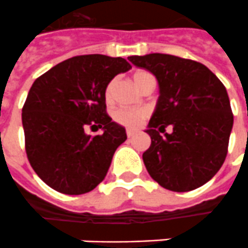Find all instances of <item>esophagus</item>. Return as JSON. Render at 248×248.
I'll use <instances>...</instances> for the list:
<instances>
[{"label":"esophagus","mask_w":248,"mask_h":248,"mask_svg":"<svg viewBox=\"0 0 248 248\" xmlns=\"http://www.w3.org/2000/svg\"><path fill=\"white\" fill-rule=\"evenodd\" d=\"M126 135H127V138H133L134 135H135V131H133V130H127V131H126Z\"/></svg>","instance_id":"34e87169"}]
</instances>
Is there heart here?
<instances>
[{"instance_id": "heart-1", "label": "heart", "mask_w": 248, "mask_h": 248, "mask_svg": "<svg viewBox=\"0 0 248 248\" xmlns=\"http://www.w3.org/2000/svg\"><path fill=\"white\" fill-rule=\"evenodd\" d=\"M133 82L135 87L140 89L144 82L147 81L148 78H152V76L147 71H143V69H138L133 73ZM114 85H115V78L110 80L108 82V85L105 88V100L109 102L113 98V92H114ZM114 121L121 126H124L127 129H137L139 127L144 119L147 118V110L144 109H118L114 111Z\"/></svg>"}]
</instances>
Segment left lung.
Listing matches in <instances>:
<instances>
[{"label": "left lung", "instance_id": "obj_1", "mask_svg": "<svg viewBox=\"0 0 248 248\" xmlns=\"http://www.w3.org/2000/svg\"><path fill=\"white\" fill-rule=\"evenodd\" d=\"M129 60L154 73L160 88L148 122L151 146L143 154L148 173L172 192L197 189L226 159L234 122L226 88L208 67L190 59L150 54ZM170 124L174 133L161 137Z\"/></svg>", "mask_w": 248, "mask_h": 248}]
</instances>
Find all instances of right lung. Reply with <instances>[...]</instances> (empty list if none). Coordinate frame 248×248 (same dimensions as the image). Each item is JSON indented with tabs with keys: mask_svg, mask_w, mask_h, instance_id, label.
I'll use <instances>...</instances> for the list:
<instances>
[{
	"mask_svg": "<svg viewBox=\"0 0 248 248\" xmlns=\"http://www.w3.org/2000/svg\"><path fill=\"white\" fill-rule=\"evenodd\" d=\"M122 58L80 55L36 78L22 108L25 148L32 170L64 194L91 192L105 179L126 131L106 113L105 88L129 71ZM102 128L100 136L86 129Z\"/></svg>",
	"mask_w": 248,
	"mask_h": 248,
	"instance_id": "obj_1",
	"label": "right lung"
}]
</instances>
